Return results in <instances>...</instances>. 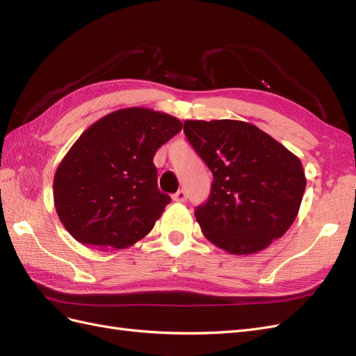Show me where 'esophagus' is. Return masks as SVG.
<instances>
[{"label": "esophagus", "instance_id": "1", "mask_svg": "<svg viewBox=\"0 0 356 356\" xmlns=\"http://www.w3.org/2000/svg\"><path fill=\"white\" fill-rule=\"evenodd\" d=\"M172 199H174V202H178V203H182L187 200V193L184 190H178L174 196H172Z\"/></svg>", "mask_w": 356, "mask_h": 356}]
</instances>
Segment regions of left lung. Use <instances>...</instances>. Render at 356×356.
I'll list each match as a JSON object with an SVG mask.
<instances>
[{
    "label": "left lung",
    "instance_id": "left-lung-1",
    "mask_svg": "<svg viewBox=\"0 0 356 356\" xmlns=\"http://www.w3.org/2000/svg\"><path fill=\"white\" fill-rule=\"evenodd\" d=\"M184 134L213 175L207 203L195 212L204 238L233 255L282 238L306 190L300 159L246 122L186 120Z\"/></svg>",
    "mask_w": 356,
    "mask_h": 356
}]
</instances>
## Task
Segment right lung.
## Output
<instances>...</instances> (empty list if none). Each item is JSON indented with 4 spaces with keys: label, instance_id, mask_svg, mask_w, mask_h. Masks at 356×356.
<instances>
[{
    "label": "right lung",
    "instance_id": "obj_1",
    "mask_svg": "<svg viewBox=\"0 0 356 356\" xmlns=\"http://www.w3.org/2000/svg\"><path fill=\"white\" fill-rule=\"evenodd\" d=\"M182 129L144 106L117 110L80 135L53 179L58 217L75 241L123 250L154 227L170 197L157 188V148Z\"/></svg>",
    "mask_w": 356,
    "mask_h": 356
}]
</instances>
